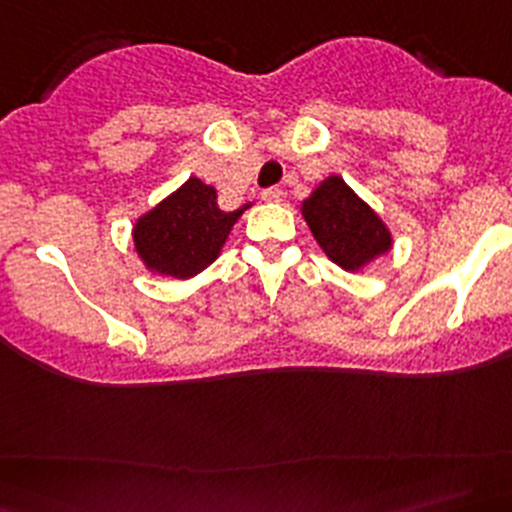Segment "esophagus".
Here are the masks:
<instances>
[{
  "label": "esophagus",
  "instance_id": "obj_1",
  "mask_svg": "<svg viewBox=\"0 0 512 512\" xmlns=\"http://www.w3.org/2000/svg\"><path fill=\"white\" fill-rule=\"evenodd\" d=\"M282 188H267V190H262V200H265V203H280L282 200Z\"/></svg>",
  "mask_w": 512,
  "mask_h": 512
}]
</instances>
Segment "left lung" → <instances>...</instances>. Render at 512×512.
Masks as SVG:
<instances>
[{
	"mask_svg": "<svg viewBox=\"0 0 512 512\" xmlns=\"http://www.w3.org/2000/svg\"><path fill=\"white\" fill-rule=\"evenodd\" d=\"M299 210L324 255L347 272L364 270L394 247L389 225L342 175L324 178Z\"/></svg>",
	"mask_w": 512,
	"mask_h": 512,
	"instance_id": "8db88e82",
	"label": "left lung"
}]
</instances>
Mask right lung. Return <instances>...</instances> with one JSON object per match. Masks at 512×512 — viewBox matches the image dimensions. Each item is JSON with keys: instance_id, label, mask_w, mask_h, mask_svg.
Instances as JSON below:
<instances>
[{"instance_id": "obj_1", "label": "right lung", "mask_w": 512, "mask_h": 512, "mask_svg": "<svg viewBox=\"0 0 512 512\" xmlns=\"http://www.w3.org/2000/svg\"><path fill=\"white\" fill-rule=\"evenodd\" d=\"M252 203L220 210L218 190L190 175L133 223V247L151 275L190 280L213 265L227 235Z\"/></svg>"}]
</instances>
